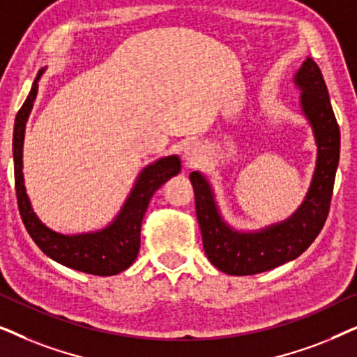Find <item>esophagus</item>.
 I'll return each mask as SVG.
<instances>
[{"label": "esophagus", "mask_w": 357, "mask_h": 357, "mask_svg": "<svg viewBox=\"0 0 357 357\" xmlns=\"http://www.w3.org/2000/svg\"><path fill=\"white\" fill-rule=\"evenodd\" d=\"M203 149L199 148L198 144H190L187 149H185V160H187L188 165L198 164V160L202 159Z\"/></svg>", "instance_id": "34e87169"}]
</instances>
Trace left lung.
I'll use <instances>...</instances> for the list:
<instances>
[{
  "label": "left lung",
  "mask_w": 357,
  "mask_h": 357,
  "mask_svg": "<svg viewBox=\"0 0 357 357\" xmlns=\"http://www.w3.org/2000/svg\"><path fill=\"white\" fill-rule=\"evenodd\" d=\"M296 84L302 89V110L314 128L319 158L309 193L294 216L261 232L232 231L221 219L206 178L199 172L190 174L204 253L227 275H257L294 260L315 241L328 216L340 160V126L324 75L312 58L297 71Z\"/></svg>",
  "instance_id": "left-lung-1"
}]
</instances>
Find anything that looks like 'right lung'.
I'll return each mask as SVG.
<instances>
[{"label":"right lung","instance_id":"add662e5","mask_svg":"<svg viewBox=\"0 0 357 357\" xmlns=\"http://www.w3.org/2000/svg\"><path fill=\"white\" fill-rule=\"evenodd\" d=\"M43 73V70H42ZM42 73L33 81L26 102L16 115L13 136L14 154V183H16L17 208L29 236L37 243V247L61 265L73 270L96 276H112L123 271L136 260L139 252V232L143 216L148 209L153 193L165 180L180 172V159L177 155L159 159L139 174V178L131 190L125 206L121 208L119 218L105 227L104 231L81 236H63L53 232L38 221L33 214L31 203L24 188L22 178V143L27 116L32 110V104L37 96V81Z\"/></svg>","mask_w":357,"mask_h":357}]
</instances>
